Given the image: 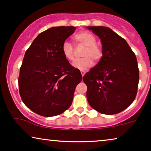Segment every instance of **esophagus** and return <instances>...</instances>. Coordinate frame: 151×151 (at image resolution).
<instances>
[{
	"mask_svg": "<svg viewBox=\"0 0 151 151\" xmlns=\"http://www.w3.org/2000/svg\"><path fill=\"white\" fill-rule=\"evenodd\" d=\"M81 74L82 77H83V76H84V74H86V72L85 71H81Z\"/></svg>",
	"mask_w": 151,
	"mask_h": 151,
	"instance_id": "34e87169",
	"label": "esophagus"
}]
</instances>
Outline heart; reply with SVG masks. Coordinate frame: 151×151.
I'll return each instance as SVG.
<instances>
[{
    "mask_svg": "<svg viewBox=\"0 0 151 151\" xmlns=\"http://www.w3.org/2000/svg\"><path fill=\"white\" fill-rule=\"evenodd\" d=\"M73 39L77 45L86 47L82 56L72 63V66L76 69L86 70L93 65V61L98 62L103 56V49L100 44L97 43V37L88 31H81L74 35ZM62 52L65 58L72 61L75 57V50L70 42L65 41L62 45Z\"/></svg>",
    "mask_w": 151,
    "mask_h": 151,
    "instance_id": "1",
    "label": "heart"
}]
</instances>
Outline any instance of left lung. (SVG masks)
<instances>
[{"label": "left lung", "mask_w": 151, "mask_h": 151, "mask_svg": "<svg viewBox=\"0 0 151 151\" xmlns=\"http://www.w3.org/2000/svg\"><path fill=\"white\" fill-rule=\"evenodd\" d=\"M100 38L103 56L83 76L92 108L103 114L123 111L134 100L139 70L134 53L123 37L104 26H88Z\"/></svg>", "instance_id": "obj_1"}]
</instances>
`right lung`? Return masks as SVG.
I'll list each match as a JSON object with an SVG mask.
<instances>
[{"instance_id": "1", "label": "right lung", "mask_w": 151, "mask_h": 151, "mask_svg": "<svg viewBox=\"0 0 151 151\" xmlns=\"http://www.w3.org/2000/svg\"><path fill=\"white\" fill-rule=\"evenodd\" d=\"M75 29L74 26L49 28L37 36L25 53L19 91L25 105L39 115H59L72 104L82 76L64 57L62 45Z\"/></svg>"}]
</instances>
